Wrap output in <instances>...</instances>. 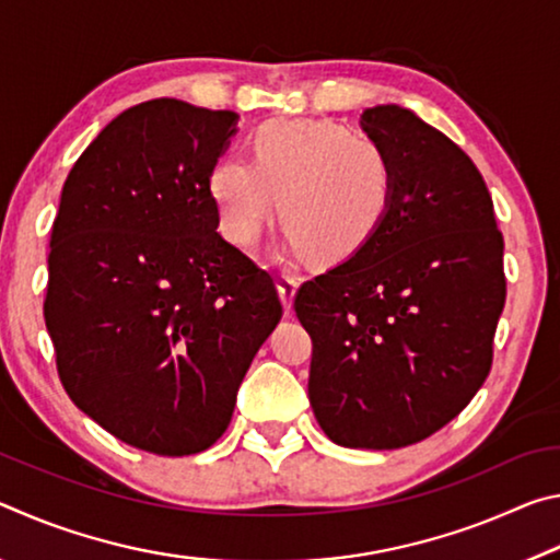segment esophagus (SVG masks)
Returning <instances> with one entry per match:
<instances>
[{"mask_svg":"<svg viewBox=\"0 0 560 560\" xmlns=\"http://www.w3.org/2000/svg\"><path fill=\"white\" fill-rule=\"evenodd\" d=\"M299 281L301 277H296V273H281L279 277V293H281V301H283V308L291 311V301H293V293H296L299 289Z\"/></svg>","mask_w":560,"mask_h":560,"instance_id":"1","label":"esophagus"}]
</instances>
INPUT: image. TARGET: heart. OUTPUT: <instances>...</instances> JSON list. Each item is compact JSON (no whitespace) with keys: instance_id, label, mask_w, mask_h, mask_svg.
<instances>
[{"instance_id":"1","label":"heart","mask_w":560,"mask_h":560,"mask_svg":"<svg viewBox=\"0 0 560 560\" xmlns=\"http://www.w3.org/2000/svg\"><path fill=\"white\" fill-rule=\"evenodd\" d=\"M393 189V160L377 140L308 118L261 126L254 163L226 158L210 179L220 224L234 244L254 242L279 197L281 246L316 264L353 257L383 224Z\"/></svg>"}]
</instances>
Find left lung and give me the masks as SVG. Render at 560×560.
I'll return each mask as SVG.
<instances>
[{"label":"left lung","instance_id":"1","mask_svg":"<svg viewBox=\"0 0 560 560\" xmlns=\"http://www.w3.org/2000/svg\"><path fill=\"white\" fill-rule=\"evenodd\" d=\"M363 130L395 167L383 224L348 261L301 283L308 400L340 447L400 450L452 422L491 371L506 301L504 236L485 177L407 108Z\"/></svg>","mask_w":560,"mask_h":560}]
</instances>
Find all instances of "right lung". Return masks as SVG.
<instances>
[{
    "mask_svg": "<svg viewBox=\"0 0 560 560\" xmlns=\"http://www.w3.org/2000/svg\"><path fill=\"white\" fill-rule=\"evenodd\" d=\"M236 113L155 98L75 160L51 226L44 320L73 405L160 457L210 450L283 316L269 271L224 242L210 177Z\"/></svg>",
    "mask_w": 560,
    "mask_h": 560,
    "instance_id": "right-lung-1",
    "label": "right lung"
}]
</instances>
